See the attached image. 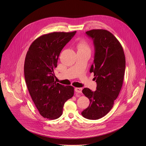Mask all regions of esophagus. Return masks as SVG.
<instances>
[{
    "mask_svg": "<svg viewBox=\"0 0 146 146\" xmlns=\"http://www.w3.org/2000/svg\"><path fill=\"white\" fill-rule=\"evenodd\" d=\"M74 90L77 93H81L82 92V88H75Z\"/></svg>",
    "mask_w": 146,
    "mask_h": 146,
    "instance_id": "34e87169",
    "label": "esophagus"
}]
</instances>
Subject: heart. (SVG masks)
Listing matches in <instances>:
<instances>
[{
  "label": "heart",
  "instance_id": "heart-1",
  "mask_svg": "<svg viewBox=\"0 0 146 146\" xmlns=\"http://www.w3.org/2000/svg\"><path fill=\"white\" fill-rule=\"evenodd\" d=\"M78 51L81 50H88L90 51V46L87 41L82 40L80 41L77 44Z\"/></svg>",
  "mask_w": 146,
  "mask_h": 146
}]
</instances>
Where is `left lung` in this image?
I'll return each instance as SVG.
<instances>
[{"label":"left lung","mask_w":146,"mask_h":146,"mask_svg":"<svg viewBox=\"0 0 146 146\" xmlns=\"http://www.w3.org/2000/svg\"><path fill=\"white\" fill-rule=\"evenodd\" d=\"M95 47L94 64L90 72L94 73L96 90L85 88L82 92L90 101L81 115L88 119H98L106 115L113 107L122 88L125 70V57L117 38L105 29L86 32Z\"/></svg>","instance_id":"left-lung-1"}]
</instances>
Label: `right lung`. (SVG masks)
<instances>
[{
  "instance_id": "obj_1",
  "label": "right lung",
  "mask_w": 146,
  "mask_h": 146,
  "mask_svg": "<svg viewBox=\"0 0 146 146\" xmlns=\"http://www.w3.org/2000/svg\"><path fill=\"white\" fill-rule=\"evenodd\" d=\"M76 31L52 32L35 40L27 53L24 64L26 84L40 114L55 119L62 114L64 103L74 95V87L55 81L54 69L60 52Z\"/></svg>"
}]
</instances>
